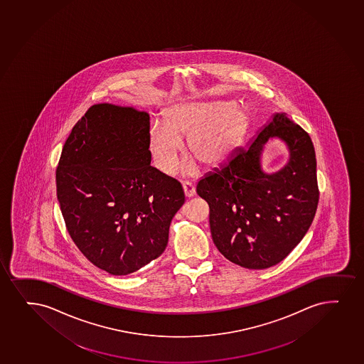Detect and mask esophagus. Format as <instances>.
I'll return each mask as SVG.
<instances>
[{"instance_id": "esophagus-1", "label": "esophagus", "mask_w": 364, "mask_h": 364, "mask_svg": "<svg viewBox=\"0 0 364 364\" xmlns=\"http://www.w3.org/2000/svg\"><path fill=\"white\" fill-rule=\"evenodd\" d=\"M183 188H184L185 196L186 197H193L196 193L195 186H193L191 181H183Z\"/></svg>"}]
</instances>
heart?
Masks as SVG:
<instances>
[{"instance_id":"1","label":"heart","mask_w":364,"mask_h":364,"mask_svg":"<svg viewBox=\"0 0 364 364\" xmlns=\"http://www.w3.org/2000/svg\"><path fill=\"white\" fill-rule=\"evenodd\" d=\"M247 117L229 102L183 103L150 129V150L154 164L171 174L178 162L181 137H188V157L203 167L227 159L244 133Z\"/></svg>"}]
</instances>
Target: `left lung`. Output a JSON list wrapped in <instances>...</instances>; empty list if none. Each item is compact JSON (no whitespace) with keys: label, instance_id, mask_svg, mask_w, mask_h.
<instances>
[{"label":"left lung","instance_id":"8db88e82","mask_svg":"<svg viewBox=\"0 0 364 364\" xmlns=\"http://www.w3.org/2000/svg\"><path fill=\"white\" fill-rule=\"evenodd\" d=\"M270 136L287 144L291 159L282 170L267 175L260 154ZM196 191L210 205V234L223 256L247 269L278 264L304 239L316 215L319 190L312 140L285 113H277L246 149L203 176Z\"/></svg>","mask_w":364,"mask_h":364}]
</instances>
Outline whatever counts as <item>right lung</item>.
Wrapping results in <instances>:
<instances>
[{
  "label": "right lung",
  "instance_id": "right-lung-1",
  "mask_svg": "<svg viewBox=\"0 0 364 364\" xmlns=\"http://www.w3.org/2000/svg\"><path fill=\"white\" fill-rule=\"evenodd\" d=\"M150 116L109 103L91 106L72 129L56 171L57 198L82 255L127 275L162 255L184 205L179 181L151 167Z\"/></svg>",
  "mask_w": 364,
  "mask_h": 364
}]
</instances>
